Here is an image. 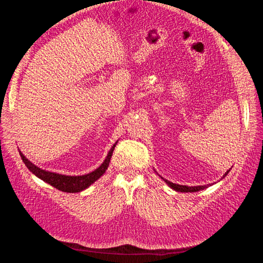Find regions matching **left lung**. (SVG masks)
Here are the masks:
<instances>
[{
	"label": "left lung",
	"instance_id": "obj_1",
	"mask_svg": "<svg viewBox=\"0 0 263 263\" xmlns=\"http://www.w3.org/2000/svg\"><path fill=\"white\" fill-rule=\"evenodd\" d=\"M229 172V170L225 173V176H227V173ZM224 176V177H225ZM165 183L168 184L170 187H172L174 191H178V192H197V191H201L208 187L209 185H200V186H186V185H180V184H176V183H172L168 180H165Z\"/></svg>",
	"mask_w": 263,
	"mask_h": 263
}]
</instances>
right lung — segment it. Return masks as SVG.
Instances as JSON below:
<instances>
[{"label": "right lung", "instance_id": "1", "mask_svg": "<svg viewBox=\"0 0 263 263\" xmlns=\"http://www.w3.org/2000/svg\"><path fill=\"white\" fill-rule=\"evenodd\" d=\"M115 146H116V144L112 148H110L104 162H103L97 170H94L93 172H91L89 174H85V176H79V177L62 176V174L45 171L41 168H38V166H36L35 164L31 163L22 153H20V154H21V157L23 159L24 163L26 164L27 168L31 172H33L36 177L47 182L48 184L52 185L53 187L62 191V192L77 193V192H80V191L85 190L86 187H89L93 182L97 181L99 178H101V176L104 174V172L106 171L107 166L109 164L110 157H112V155H113V150H114Z\"/></svg>", "mask_w": 263, "mask_h": 263}]
</instances>
